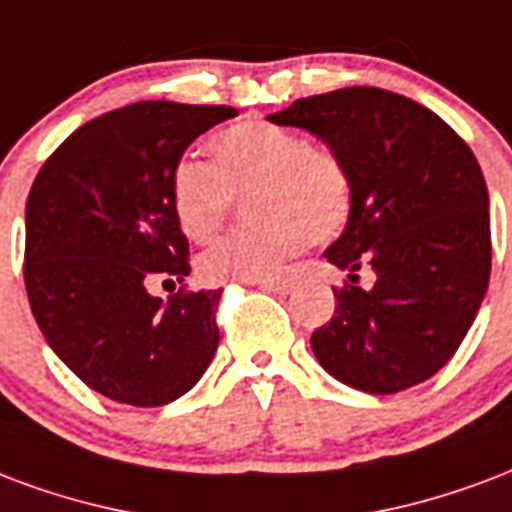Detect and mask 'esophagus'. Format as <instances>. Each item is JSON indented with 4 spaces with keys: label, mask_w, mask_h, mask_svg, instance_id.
I'll use <instances>...</instances> for the list:
<instances>
[{
    "label": "esophagus",
    "mask_w": 512,
    "mask_h": 512,
    "mask_svg": "<svg viewBox=\"0 0 512 512\" xmlns=\"http://www.w3.org/2000/svg\"><path fill=\"white\" fill-rule=\"evenodd\" d=\"M257 287H260V290H266V293H279V295H287L290 293V290H293V285H290V282H285V279H282V282H279V279H266V282H257Z\"/></svg>",
    "instance_id": "34e87169"
}]
</instances>
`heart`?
<instances>
[{"instance_id": "heart-1", "label": "heart", "mask_w": 512, "mask_h": 512, "mask_svg": "<svg viewBox=\"0 0 512 512\" xmlns=\"http://www.w3.org/2000/svg\"><path fill=\"white\" fill-rule=\"evenodd\" d=\"M214 168L181 160L170 173V208L189 241H208L225 219L233 195H249L257 225L219 238L200 255L208 285L266 282L309 241H328L350 219L352 187L344 162L331 149L312 146L301 132L246 119L217 132Z\"/></svg>"}]
</instances>
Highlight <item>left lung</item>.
<instances>
[{
  "mask_svg": "<svg viewBox=\"0 0 512 512\" xmlns=\"http://www.w3.org/2000/svg\"><path fill=\"white\" fill-rule=\"evenodd\" d=\"M344 162L352 187L344 233L325 249L350 285L312 333L314 358L355 391H407L453 358L491 274L483 170L437 113L401 94L352 86L271 113ZM372 267L375 285L358 288Z\"/></svg>",
  "mask_w": 512,
  "mask_h": 512,
  "instance_id": "8db88e82",
  "label": "left lung"
}]
</instances>
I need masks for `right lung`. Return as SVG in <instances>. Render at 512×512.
Instances as JSON below:
<instances>
[{
    "mask_svg": "<svg viewBox=\"0 0 512 512\" xmlns=\"http://www.w3.org/2000/svg\"><path fill=\"white\" fill-rule=\"evenodd\" d=\"M227 105L149 100L102 113L48 157L26 200L24 279L48 347L92 391L162 407L195 385L219 344L222 290L162 304L149 282L189 274L170 173Z\"/></svg>",
    "mask_w": 512,
    "mask_h": 512,
    "instance_id": "right-lung-1",
    "label": "right lung"
}]
</instances>
